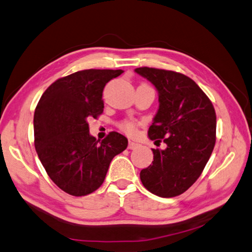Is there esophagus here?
Segmentation results:
<instances>
[{"label":"esophagus","instance_id":"esophagus-1","mask_svg":"<svg viewBox=\"0 0 252 252\" xmlns=\"http://www.w3.org/2000/svg\"><path fill=\"white\" fill-rule=\"evenodd\" d=\"M140 146L139 143H136L134 141H129V144H127V149L129 150H135Z\"/></svg>","mask_w":252,"mask_h":252}]
</instances>
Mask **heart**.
Segmentation results:
<instances>
[{
	"label": "heart",
	"instance_id": "heart-1",
	"mask_svg": "<svg viewBox=\"0 0 252 252\" xmlns=\"http://www.w3.org/2000/svg\"><path fill=\"white\" fill-rule=\"evenodd\" d=\"M136 122L135 121H132V120H123L119 123V127L123 131L126 132V134L129 135H133L135 134L136 132Z\"/></svg>",
	"mask_w": 252,
	"mask_h": 252
}]
</instances>
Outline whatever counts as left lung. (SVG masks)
Wrapping results in <instances>:
<instances>
[{
    "mask_svg": "<svg viewBox=\"0 0 252 252\" xmlns=\"http://www.w3.org/2000/svg\"><path fill=\"white\" fill-rule=\"evenodd\" d=\"M158 92L159 108L150 139L165 143L152 149L154 160L142 169L143 186L153 194L172 198L188 190L203 171L216 140V115L209 97L184 74L154 67L134 70Z\"/></svg>",
    "mask_w": 252,
    "mask_h": 252,
    "instance_id": "obj_1",
    "label": "left lung"
}]
</instances>
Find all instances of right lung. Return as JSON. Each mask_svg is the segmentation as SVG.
Here are the masks:
<instances>
[{
	"label": "right lung",
	"instance_id": "1",
	"mask_svg": "<svg viewBox=\"0 0 252 252\" xmlns=\"http://www.w3.org/2000/svg\"><path fill=\"white\" fill-rule=\"evenodd\" d=\"M122 70H84L59 78L39 100L33 115L34 147L48 176L74 196L96 191L113 157L127 146L110 132L101 142L90 134L88 119L103 111L102 91Z\"/></svg>",
	"mask_w": 252,
	"mask_h": 252
}]
</instances>
